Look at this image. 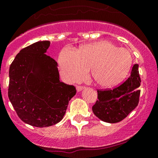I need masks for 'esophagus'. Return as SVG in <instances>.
Listing matches in <instances>:
<instances>
[{
  "instance_id": "34e87169",
  "label": "esophagus",
  "mask_w": 158,
  "mask_h": 158,
  "mask_svg": "<svg viewBox=\"0 0 158 158\" xmlns=\"http://www.w3.org/2000/svg\"><path fill=\"white\" fill-rule=\"evenodd\" d=\"M84 89V86H76V89H77V92H81V91L83 90Z\"/></svg>"
}]
</instances>
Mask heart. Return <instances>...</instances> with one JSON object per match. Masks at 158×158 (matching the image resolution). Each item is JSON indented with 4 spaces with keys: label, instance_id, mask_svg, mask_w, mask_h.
I'll return each instance as SVG.
<instances>
[{
    "label": "heart",
    "instance_id": "heart-1",
    "mask_svg": "<svg viewBox=\"0 0 158 158\" xmlns=\"http://www.w3.org/2000/svg\"><path fill=\"white\" fill-rule=\"evenodd\" d=\"M132 56L125 48L107 40L82 46L78 50L66 47L59 56L62 77L73 83L83 79L91 69L93 81L101 86L117 85L126 77Z\"/></svg>",
    "mask_w": 158,
    "mask_h": 158
}]
</instances>
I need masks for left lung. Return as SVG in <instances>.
<instances>
[{"mask_svg": "<svg viewBox=\"0 0 158 158\" xmlns=\"http://www.w3.org/2000/svg\"><path fill=\"white\" fill-rule=\"evenodd\" d=\"M141 79L139 65L135 64L124 83L109 90H98V99L92 109L99 119L106 123L121 121L138 106Z\"/></svg>", "mask_w": 158, "mask_h": 158, "instance_id": "obj_1", "label": "left lung"}]
</instances>
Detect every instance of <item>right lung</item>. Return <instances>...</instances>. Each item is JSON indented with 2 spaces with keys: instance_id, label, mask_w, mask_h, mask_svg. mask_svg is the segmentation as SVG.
<instances>
[{
  "instance_id": "add662e5",
  "label": "right lung",
  "mask_w": 158,
  "mask_h": 158,
  "mask_svg": "<svg viewBox=\"0 0 158 158\" xmlns=\"http://www.w3.org/2000/svg\"><path fill=\"white\" fill-rule=\"evenodd\" d=\"M50 45L43 40L25 47L10 67L8 97L19 118L33 127L61 121L76 94L74 86L59 81L58 64L45 54Z\"/></svg>"
}]
</instances>
